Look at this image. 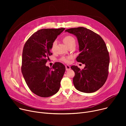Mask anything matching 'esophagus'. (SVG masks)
I'll return each instance as SVG.
<instances>
[{
    "label": "esophagus",
    "instance_id": "34e87169",
    "mask_svg": "<svg viewBox=\"0 0 126 126\" xmlns=\"http://www.w3.org/2000/svg\"><path fill=\"white\" fill-rule=\"evenodd\" d=\"M65 68H66V70H69L70 69V66L69 65H66L65 66Z\"/></svg>",
    "mask_w": 126,
    "mask_h": 126
}]
</instances>
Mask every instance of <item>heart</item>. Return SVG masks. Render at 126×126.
Instances as JSON below:
<instances>
[{
	"mask_svg": "<svg viewBox=\"0 0 126 126\" xmlns=\"http://www.w3.org/2000/svg\"><path fill=\"white\" fill-rule=\"evenodd\" d=\"M63 42H64V43L68 47H70V46L71 45H75L76 44V41L75 38L71 35H66L63 37ZM57 45V41H54V42H52L51 46V50L52 51H54L56 46ZM71 59V57L69 56V57H62L61 58V60L65 63H69L70 59Z\"/></svg>",
	"mask_w": 126,
	"mask_h": 126,
	"instance_id": "obj_1",
	"label": "heart"
}]
</instances>
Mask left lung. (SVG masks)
<instances>
[{"label":"left lung","instance_id":"1","mask_svg":"<svg viewBox=\"0 0 126 126\" xmlns=\"http://www.w3.org/2000/svg\"><path fill=\"white\" fill-rule=\"evenodd\" d=\"M65 32L75 35L78 40L80 54L77 61L85 64L81 70L71 66L75 76V88L85 93H92L101 88L107 80L109 73V52L102 38L96 33L83 27L71 28Z\"/></svg>","mask_w":126,"mask_h":126}]
</instances>
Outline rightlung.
I'll use <instances>...</instances> for the list:
<instances>
[{"label": "right lung", "mask_w": 126, "mask_h": 126, "mask_svg": "<svg viewBox=\"0 0 126 126\" xmlns=\"http://www.w3.org/2000/svg\"><path fill=\"white\" fill-rule=\"evenodd\" d=\"M65 30L41 29L33 34L23 49L21 71L30 89L35 94L47 97L56 94L65 71V66L56 62L52 68L45 65L52 55L51 46L57 36Z\"/></svg>", "instance_id": "right-lung-1"}]
</instances>
